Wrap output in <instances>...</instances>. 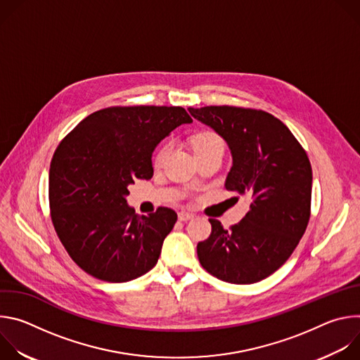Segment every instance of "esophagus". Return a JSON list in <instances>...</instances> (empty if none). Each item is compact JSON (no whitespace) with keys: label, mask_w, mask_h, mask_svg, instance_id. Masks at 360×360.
Instances as JSON below:
<instances>
[{"label":"esophagus","mask_w":360,"mask_h":360,"mask_svg":"<svg viewBox=\"0 0 360 360\" xmlns=\"http://www.w3.org/2000/svg\"><path fill=\"white\" fill-rule=\"evenodd\" d=\"M178 219L182 221V222H186V221H191L193 219V214H189V212H185V211H181L178 214Z\"/></svg>","instance_id":"34e87169"}]
</instances>
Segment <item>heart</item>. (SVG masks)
<instances>
[{"label": "heart", "mask_w": 360, "mask_h": 360, "mask_svg": "<svg viewBox=\"0 0 360 360\" xmlns=\"http://www.w3.org/2000/svg\"><path fill=\"white\" fill-rule=\"evenodd\" d=\"M211 146H222V141L218 135H215L214 132H202L198 134L193 138V150H200V149H207ZM172 149V143L171 142H165L160 146V149L155 152V157H153V164L155 167H161L167 158L169 157Z\"/></svg>", "instance_id": "b5f03b06"}]
</instances>
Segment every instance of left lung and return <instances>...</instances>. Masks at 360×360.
Wrapping results in <instances>:
<instances>
[{"mask_svg": "<svg viewBox=\"0 0 360 360\" xmlns=\"http://www.w3.org/2000/svg\"><path fill=\"white\" fill-rule=\"evenodd\" d=\"M188 111L225 139L232 155L225 188L250 202L231 229L210 219L212 232L198 243V259L221 281L259 282L288 261L309 222V158L289 128L265 111L228 105Z\"/></svg>", "mask_w": 360, "mask_h": 360, "instance_id": "8db88e82", "label": "left lung"}]
</instances>
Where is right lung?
Here are the masks:
<instances>
[{
    "instance_id": "right-lung-1",
    "label": "right lung",
    "mask_w": 360,
    "mask_h": 360,
    "mask_svg": "<svg viewBox=\"0 0 360 360\" xmlns=\"http://www.w3.org/2000/svg\"><path fill=\"white\" fill-rule=\"evenodd\" d=\"M192 118L182 107H112L82 120L49 168L51 219L72 261L105 282H128L157 265L176 212L139 217L128 186L153 175L152 152Z\"/></svg>"
}]
</instances>
